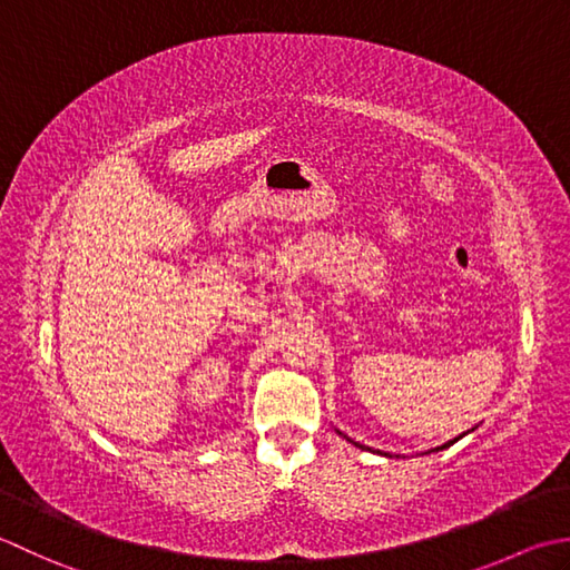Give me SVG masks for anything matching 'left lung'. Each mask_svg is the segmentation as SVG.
Here are the masks:
<instances>
[{"mask_svg":"<svg viewBox=\"0 0 570 570\" xmlns=\"http://www.w3.org/2000/svg\"><path fill=\"white\" fill-rule=\"evenodd\" d=\"M455 440H458V438H455ZM455 440H452V443H455ZM352 443H354V440H352ZM356 445H358V443H356ZM448 445H450V443H448ZM448 445H443V448H448ZM358 448H362V445H358ZM443 448H435V450H443Z\"/></svg>","mask_w":570,"mask_h":570,"instance_id":"8db88e82","label":"left lung"}]
</instances>
